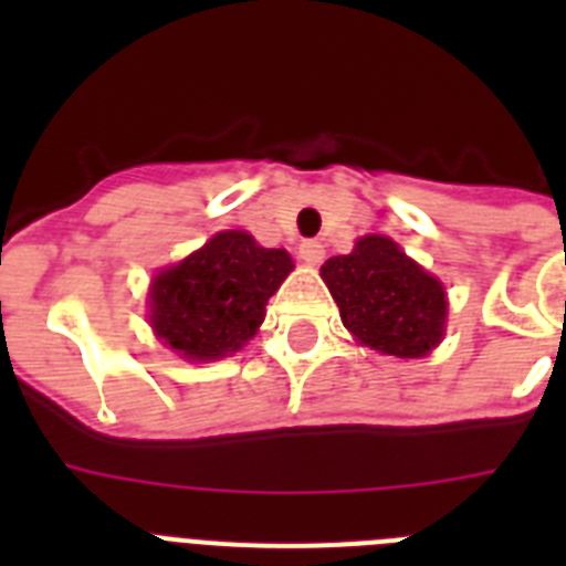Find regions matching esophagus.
<instances>
[{"instance_id": "esophagus-1", "label": "esophagus", "mask_w": 566, "mask_h": 566, "mask_svg": "<svg viewBox=\"0 0 566 566\" xmlns=\"http://www.w3.org/2000/svg\"><path fill=\"white\" fill-rule=\"evenodd\" d=\"M300 258L306 260L308 266H319L323 258H326V247H323L319 240H303V243H300Z\"/></svg>"}]
</instances>
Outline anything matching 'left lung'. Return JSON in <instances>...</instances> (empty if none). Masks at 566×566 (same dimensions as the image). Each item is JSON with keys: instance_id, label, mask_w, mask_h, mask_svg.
Masks as SVG:
<instances>
[{"instance_id": "8db88e82", "label": "left lung", "mask_w": 566, "mask_h": 566, "mask_svg": "<svg viewBox=\"0 0 566 566\" xmlns=\"http://www.w3.org/2000/svg\"><path fill=\"white\" fill-rule=\"evenodd\" d=\"M319 274L343 326L374 352L417 359L444 337V286L391 238L365 234L352 254L328 258Z\"/></svg>"}]
</instances>
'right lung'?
<instances>
[{"mask_svg":"<svg viewBox=\"0 0 566 566\" xmlns=\"http://www.w3.org/2000/svg\"><path fill=\"white\" fill-rule=\"evenodd\" d=\"M292 269L286 249H263L240 229L218 232L198 252L155 274L149 326L184 359L227 357L254 337L269 297Z\"/></svg>","mask_w":566,"mask_h":566,"instance_id":"1","label":"right lung"}]
</instances>
